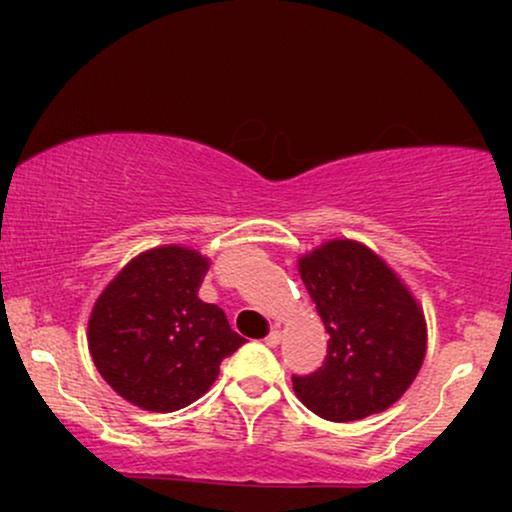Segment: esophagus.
I'll return each mask as SVG.
<instances>
[{
  "instance_id": "esophagus-1",
  "label": "esophagus",
  "mask_w": 512,
  "mask_h": 512,
  "mask_svg": "<svg viewBox=\"0 0 512 512\" xmlns=\"http://www.w3.org/2000/svg\"><path fill=\"white\" fill-rule=\"evenodd\" d=\"M279 342H281V330H272V332L267 334V337H264V344H267L269 349L279 346Z\"/></svg>"
}]
</instances>
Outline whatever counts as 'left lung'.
I'll list each match as a JSON object with an SVG mask.
<instances>
[{
  "mask_svg": "<svg viewBox=\"0 0 512 512\" xmlns=\"http://www.w3.org/2000/svg\"><path fill=\"white\" fill-rule=\"evenodd\" d=\"M298 272L330 334L325 363L293 375L296 397L327 421H358L397 402L426 356L419 303L387 264L354 240H330Z\"/></svg>",
  "mask_w": 512,
  "mask_h": 512,
  "instance_id": "1",
  "label": "left lung"
}]
</instances>
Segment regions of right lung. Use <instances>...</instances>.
I'll return each instance as SVG.
<instances>
[{
	"label": "right lung",
	"instance_id": "add662e5",
	"mask_svg": "<svg viewBox=\"0 0 512 512\" xmlns=\"http://www.w3.org/2000/svg\"><path fill=\"white\" fill-rule=\"evenodd\" d=\"M207 257L166 245L134 257L105 286L91 320L88 349L120 397L146 411H178L219 378V366L245 339L226 313L197 296Z\"/></svg>",
	"mask_w": 512,
	"mask_h": 512
}]
</instances>
